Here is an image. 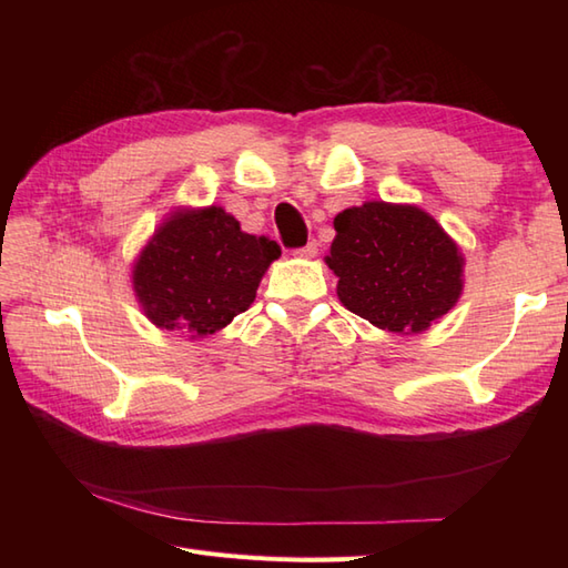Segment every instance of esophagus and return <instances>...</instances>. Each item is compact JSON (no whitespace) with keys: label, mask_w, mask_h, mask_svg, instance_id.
Listing matches in <instances>:
<instances>
[{"label":"esophagus","mask_w":568,"mask_h":568,"mask_svg":"<svg viewBox=\"0 0 568 568\" xmlns=\"http://www.w3.org/2000/svg\"><path fill=\"white\" fill-rule=\"evenodd\" d=\"M317 251H320L317 248V241H310V244L295 248V256H300V258H315Z\"/></svg>","instance_id":"esophagus-1"}]
</instances>
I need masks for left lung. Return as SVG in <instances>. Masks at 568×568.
<instances>
[{"label":"left lung","mask_w":568,"mask_h":568,"mask_svg":"<svg viewBox=\"0 0 568 568\" xmlns=\"http://www.w3.org/2000/svg\"><path fill=\"white\" fill-rule=\"evenodd\" d=\"M327 256L346 310L388 332H422L462 295L464 258L427 212L366 202L336 214Z\"/></svg>","instance_id":"1"}]
</instances>
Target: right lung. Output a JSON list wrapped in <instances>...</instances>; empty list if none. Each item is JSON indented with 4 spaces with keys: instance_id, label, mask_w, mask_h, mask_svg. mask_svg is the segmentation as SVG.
<instances>
[{
    "instance_id": "add662e5",
    "label": "right lung",
    "mask_w": 568,
    "mask_h": 568,
    "mask_svg": "<svg viewBox=\"0 0 568 568\" xmlns=\"http://www.w3.org/2000/svg\"><path fill=\"white\" fill-rule=\"evenodd\" d=\"M281 246L241 232L222 207L168 220L134 265V291L155 327L207 336L226 327L256 297Z\"/></svg>"
}]
</instances>
